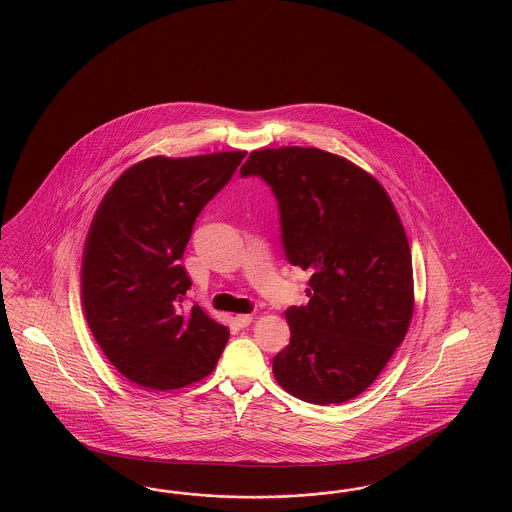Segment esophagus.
Segmentation results:
<instances>
[{
	"label": "esophagus",
	"mask_w": 512,
	"mask_h": 512,
	"mask_svg": "<svg viewBox=\"0 0 512 512\" xmlns=\"http://www.w3.org/2000/svg\"><path fill=\"white\" fill-rule=\"evenodd\" d=\"M251 320H253L251 315H236L235 317L236 326H238V328H246V326L251 324Z\"/></svg>",
	"instance_id": "1"
}]
</instances>
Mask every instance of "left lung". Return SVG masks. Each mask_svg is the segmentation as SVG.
<instances>
[{"instance_id":"8db88e82","label":"left lung","mask_w":512,"mask_h":512,"mask_svg":"<svg viewBox=\"0 0 512 512\" xmlns=\"http://www.w3.org/2000/svg\"><path fill=\"white\" fill-rule=\"evenodd\" d=\"M240 175L270 186L285 257L311 274L309 304L285 313L291 343L272 361L279 386L311 404L358 397L414 313L412 255L397 210L378 180L320 149L253 151Z\"/></svg>"}]
</instances>
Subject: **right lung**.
<instances>
[{"mask_svg":"<svg viewBox=\"0 0 512 512\" xmlns=\"http://www.w3.org/2000/svg\"><path fill=\"white\" fill-rule=\"evenodd\" d=\"M246 152L156 156L125 171L102 199L85 240V318L106 358L145 389L205 378L229 330L194 304L180 266L195 220Z\"/></svg>","mask_w":512,"mask_h":512,"instance_id":"obj_1","label":"right lung"}]
</instances>
